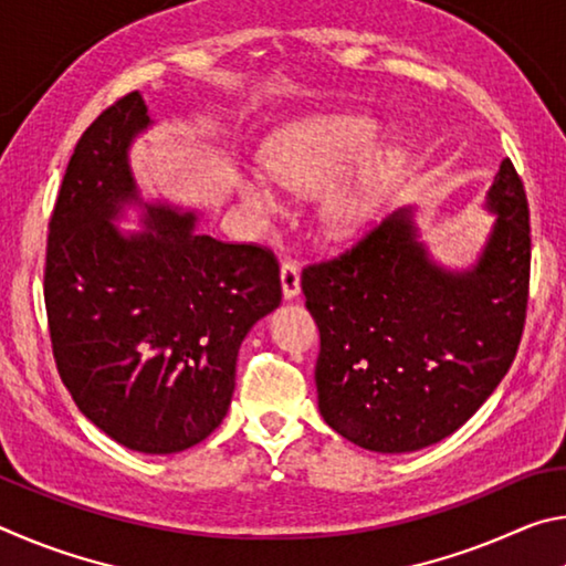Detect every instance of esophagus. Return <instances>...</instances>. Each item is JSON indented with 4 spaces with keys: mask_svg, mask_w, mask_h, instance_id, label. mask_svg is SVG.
I'll return each mask as SVG.
<instances>
[{
    "mask_svg": "<svg viewBox=\"0 0 566 566\" xmlns=\"http://www.w3.org/2000/svg\"><path fill=\"white\" fill-rule=\"evenodd\" d=\"M282 292H284V300H294L296 294L302 290V280H300V266L292 260H284L282 262Z\"/></svg>",
    "mask_w": 566,
    "mask_h": 566,
    "instance_id": "1",
    "label": "esophagus"
}]
</instances>
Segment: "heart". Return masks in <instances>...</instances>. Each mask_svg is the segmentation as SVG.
Instances as JSON below:
<instances>
[{
  "label": "heart",
  "mask_w": 566,
  "mask_h": 566,
  "mask_svg": "<svg viewBox=\"0 0 566 566\" xmlns=\"http://www.w3.org/2000/svg\"><path fill=\"white\" fill-rule=\"evenodd\" d=\"M379 137L377 122L367 117H312L286 127L264 149V169L290 189H319L369 155ZM395 155L371 159L347 187L327 199V219L337 232H354L375 212L389 181L397 177ZM239 195L262 212H272L274 195L254 177L237 179Z\"/></svg>",
  "instance_id": "obj_1"
}]
</instances>
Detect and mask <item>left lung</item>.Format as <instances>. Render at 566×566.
Listing matches in <instances>:
<instances>
[{"label":"left lung","instance_id":"8db88e82","mask_svg":"<svg viewBox=\"0 0 566 566\" xmlns=\"http://www.w3.org/2000/svg\"><path fill=\"white\" fill-rule=\"evenodd\" d=\"M496 214L469 272H447L417 242L411 209L339 256L304 266L319 327V411L334 432L399 454L457 432L510 371L530 302V205L512 159L486 195Z\"/></svg>","mask_w":566,"mask_h":566}]
</instances>
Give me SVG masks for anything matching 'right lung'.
<instances>
[{
	"mask_svg": "<svg viewBox=\"0 0 566 566\" xmlns=\"http://www.w3.org/2000/svg\"><path fill=\"white\" fill-rule=\"evenodd\" d=\"M139 92L76 142L46 234L44 304L56 371L74 405L122 447L175 454L222 424L239 344L282 302L260 244L195 232V214L145 205L147 229L109 219L139 202L127 149L149 127Z\"/></svg>",
	"mask_w": 566,
	"mask_h": 566,
	"instance_id": "right-lung-1",
	"label": "right lung"
}]
</instances>
